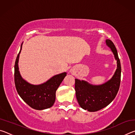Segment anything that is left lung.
Returning a JSON list of instances; mask_svg holds the SVG:
<instances>
[{"label": "left lung", "mask_w": 135, "mask_h": 135, "mask_svg": "<svg viewBox=\"0 0 135 135\" xmlns=\"http://www.w3.org/2000/svg\"><path fill=\"white\" fill-rule=\"evenodd\" d=\"M117 60V68L111 80L102 85L94 86L84 80L75 79V90L79 104L82 108L90 112L99 111L107 107L115 98L121 80V64L117 51L111 40H106Z\"/></svg>", "instance_id": "8db88e82"}]
</instances>
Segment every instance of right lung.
Wrapping results in <instances>:
<instances>
[{"label": "right lung", "mask_w": 135, "mask_h": 135, "mask_svg": "<svg viewBox=\"0 0 135 135\" xmlns=\"http://www.w3.org/2000/svg\"><path fill=\"white\" fill-rule=\"evenodd\" d=\"M22 44L14 66L16 89L20 97L32 108L42 110L50 108L53 105L55 100L56 90L67 76V73H63L54 76L46 83L39 85H33L25 81L20 74L18 65Z\"/></svg>", "instance_id": "right-lung-1"}]
</instances>
